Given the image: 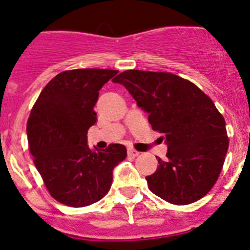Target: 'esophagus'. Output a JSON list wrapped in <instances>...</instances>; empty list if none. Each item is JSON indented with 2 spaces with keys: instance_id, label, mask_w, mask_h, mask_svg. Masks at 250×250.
Instances as JSON below:
<instances>
[{
  "instance_id": "esophagus-1",
  "label": "esophagus",
  "mask_w": 250,
  "mask_h": 250,
  "mask_svg": "<svg viewBox=\"0 0 250 250\" xmlns=\"http://www.w3.org/2000/svg\"><path fill=\"white\" fill-rule=\"evenodd\" d=\"M140 154V153L138 152V150L133 149V148H128V155L129 156H133V158H135V156H138Z\"/></svg>"
}]
</instances>
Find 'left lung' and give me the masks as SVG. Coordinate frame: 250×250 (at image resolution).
Returning a JSON list of instances; mask_svg holds the SVG:
<instances>
[{
    "label": "left lung",
    "instance_id": "left-lung-1",
    "mask_svg": "<svg viewBox=\"0 0 250 250\" xmlns=\"http://www.w3.org/2000/svg\"><path fill=\"white\" fill-rule=\"evenodd\" d=\"M125 85L163 134L167 159L146 177L164 201L186 205L203 198L217 182L229 147L226 121L212 100L192 82L169 72L127 70L112 79Z\"/></svg>",
    "mask_w": 250,
    "mask_h": 250
}]
</instances>
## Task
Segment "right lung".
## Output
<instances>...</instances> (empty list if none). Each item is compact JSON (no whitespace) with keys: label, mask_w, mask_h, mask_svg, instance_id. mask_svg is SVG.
I'll return each instance as SVG.
<instances>
[{"label":"right lung","mask_w":250,"mask_h":250,"mask_svg":"<svg viewBox=\"0 0 250 250\" xmlns=\"http://www.w3.org/2000/svg\"><path fill=\"white\" fill-rule=\"evenodd\" d=\"M109 68L60 72L33 105L27 138L33 161L56 201L83 208L102 199L111 188L112 169L127 156L123 145L103 150L87 146V130L97 121L94 106L100 90L117 75Z\"/></svg>","instance_id":"1"}]
</instances>
